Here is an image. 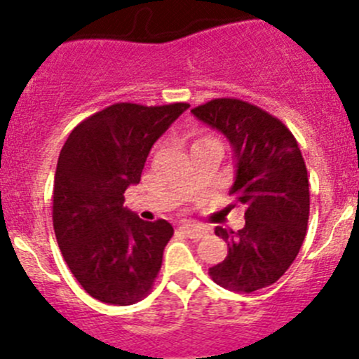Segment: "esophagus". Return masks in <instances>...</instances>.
<instances>
[{
	"label": "esophagus",
	"mask_w": 359,
	"mask_h": 359,
	"mask_svg": "<svg viewBox=\"0 0 359 359\" xmlns=\"http://www.w3.org/2000/svg\"><path fill=\"white\" fill-rule=\"evenodd\" d=\"M180 231H182L186 236H189V238H201V236L207 233V229L201 228V226L182 224V226H180Z\"/></svg>",
	"instance_id": "1"
}]
</instances>
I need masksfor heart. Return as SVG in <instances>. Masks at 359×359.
Listing matches in <instances>:
<instances>
[{"mask_svg":"<svg viewBox=\"0 0 359 359\" xmlns=\"http://www.w3.org/2000/svg\"><path fill=\"white\" fill-rule=\"evenodd\" d=\"M203 140H214V138H210V137H207V135H205V137H200V138H198L196 142H203ZM196 142H194V144H196Z\"/></svg>","mask_w":359,"mask_h":359,"instance_id":"heart-1","label":"heart"}]
</instances>
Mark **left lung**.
<instances>
[{
	"instance_id": "left-lung-1",
	"label": "left lung",
	"mask_w": 359,
	"mask_h": 359,
	"mask_svg": "<svg viewBox=\"0 0 359 359\" xmlns=\"http://www.w3.org/2000/svg\"><path fill=\"white\" fill-rule=\"evenodd\" d=\"M191 112L233 145L236 177L229 194L247 208L242 229L215 228L228 242V256L208 273L236 293L272 286L298 256L307 233L311 193L297 138L272 114L236 98L210 100Z\"/></svg>"
}]
</instances>
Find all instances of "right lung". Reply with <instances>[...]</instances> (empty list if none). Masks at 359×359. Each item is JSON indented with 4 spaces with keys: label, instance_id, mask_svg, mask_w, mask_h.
Here are the masks:
<instances>
[{
    "label": "right lung",
    "instance_id": "right-lung-1",
    "mask_svg": "<svg viewBox=\"0 0 359 359\" xmlns=\"http://www.w3.org/2000/svg\"><path fill=\"white\" fill-rule=\"evenodd\" d=\"M189 109L116 103L83 119L57 159L52 221L66 264L96 300L131 305L151 293L173 236L165 219L142 221L124 207L154 142Z\"/></svg>",
    "mask_w": 359,
    "mask_h": 359
}]
</instances>
